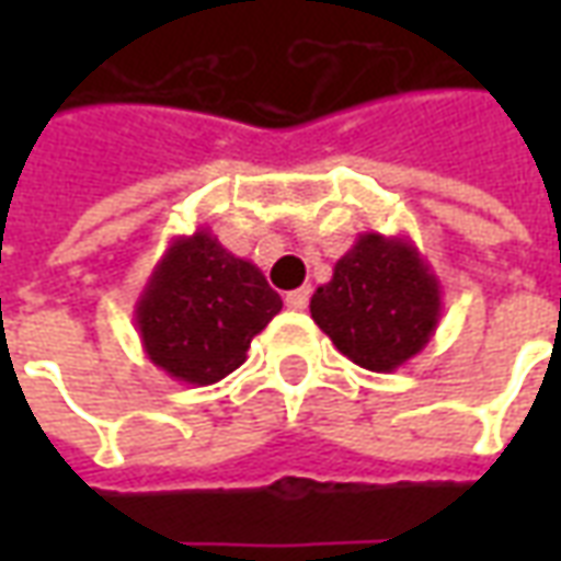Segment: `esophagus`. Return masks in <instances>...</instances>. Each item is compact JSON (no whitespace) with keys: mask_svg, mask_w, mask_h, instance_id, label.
Instances as JSON below:
<instances>
[{"mask_svg":"<svg viewBox=\"0 0 561 561\" xmlns=\"http://www.w3.org/2000/svg\"><path fill=\"white\" fill-rule=\"evenodd\" d=\"M285 306L294 309V312H304L306 306H309V288H297V291L285 294Z\"/></svg>","mask_w":561,"mask_h":561,"instance_id":"34e87169","label":"esophagus"}]
</instances>
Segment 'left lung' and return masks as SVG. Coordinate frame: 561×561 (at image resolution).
<instances>
[{"label": "left lung", "mask_w": 561, "mask_h": 561, "mask_svg": "<svg viewBox=\"0 0 561 561\" xmlns=\"http://www.w3.org/2000/svg\"><path fill=\"white\" fill-rule=\"evenodd\" d=\"M309 312L348 360L393 373L433 340L442 285L409 237L366 231L312 294Z\"/></svg>", "instance_id": "8db88e82"}]
</instances>
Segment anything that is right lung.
<instances>
[{
	"mask_svg": "<svg viewBox=\"0 0 561 561\" xmlns=\"http://www.w3.org/2000/svg\"><path fill=\"white\" fill-rule=\"evenodd\" d=\"M279 309L264 273L201 228L164 249L135 304V324L149 364L204 388L245 364L252 340Z\"/></svg>",
	"mask_w": 561,
	"mask_h": 561,
	"instance_id": "right-lung-1",
	"label": "right lung"
}]
</instances>
